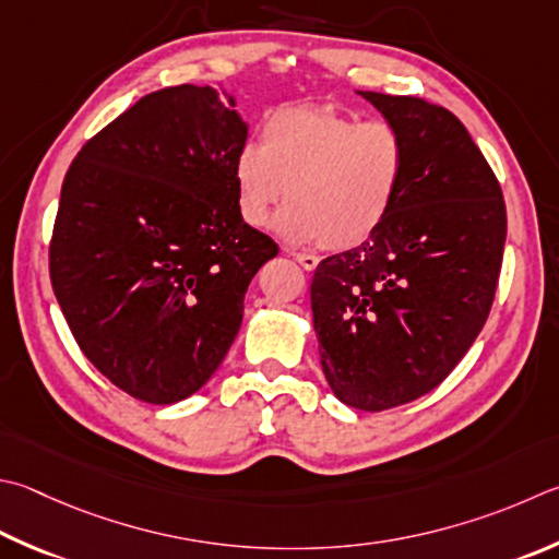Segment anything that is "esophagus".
Masks as SVG:
<instances>
[{
    "mask_svg": "<svg viewBox=\"0 0 559 559\" xmlns=\"http://www.w3.org/2000/svg\"><path fill=\"white\" fill-rule=\"evenodd\" d=\"M293 259H296L302 269L306 271H314L318 269V263H320V259L318 257H312V253H296V251H288Z\"/></svg>",
    "mask_w": 559,
    "mask_h": 559,
    "instance_id": "obj_1",
    "label": "esophagus"
}]
</instances>
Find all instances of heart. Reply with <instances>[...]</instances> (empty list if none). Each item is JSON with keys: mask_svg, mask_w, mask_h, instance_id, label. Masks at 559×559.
I'll return each mask as SVG.
<instances>
[{"mask_svg": "<svg viewBox=\"0 0 559 559\" xmlns=\"http://www.w3.org/2000/svg\"><path fill=\"white\" fill-rule=\"evenodd\" d=\"M405 141L385 121H359L330 107H281L263 119L261 146L235 160L237 205L249 227L269 225L296 245L342 251L369 241L401 195Z\"/></svg>", "mask_w": 559, "mask_h": 559, "instance_id": "heart-1", "label": "heart"}]
</instances>
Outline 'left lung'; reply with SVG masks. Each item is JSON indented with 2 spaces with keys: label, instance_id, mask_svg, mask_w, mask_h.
I'll use <instances>...</instances> for the list:
<instances>
[{
  "label": "left lung",
  "instance_id": "8db88e82",
  "mask_svg": "<svg viewBox=\"0 0 559 559\" xmlns=\"http://www.w3.org/2000/svg\"><path fill=\"white\" fill-rule=\"evenodd\" d=\"M357 95L403 136L408 164L377 235L314 271L310 306L332 393L379 413L430 393L481 332L501 273L506 205L452 111L418 97Z\"/></svg>",
  "mask_w": 559,
  "mask_h": 559
}]
</instances>
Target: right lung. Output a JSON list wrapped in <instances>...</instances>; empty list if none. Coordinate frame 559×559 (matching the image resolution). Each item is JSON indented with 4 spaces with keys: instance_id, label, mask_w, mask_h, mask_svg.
<instances>
[{
    "instance_id": "right-lung-1",
    "label": "right lung",
    "mask_w": 559,
    "mask_h": 559,
    "mask_svg": "<svg viewBox=\"0 0 559 559\" xmlns=\"http://www.w3.org/2000/svg\"><path fill=\"white\" fill-rule=\"evenodd\" d=\"M247 134L231 95L166 87L68 168L50 283L85 357L139 401L170 405L210 381L251 278L278 253L239 215L235 160Z\"/></svg>"
}]
</instances>
